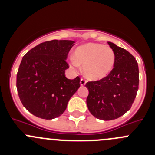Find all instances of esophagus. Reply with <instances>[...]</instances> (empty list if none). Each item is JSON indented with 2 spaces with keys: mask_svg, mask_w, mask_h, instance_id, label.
<instances>
[{
  "mask_svg": "<svg viewBox=\"0 0 155 155\" xmlns=\"http://www.w3.org/2000/svg\"><path fill=\"white\" fill-rule=\"evenodd\" d=\"M85 84H86V80H85V79H83V78H81V79H80V85H82V86H83V85H85Z\"/></svg>",
  "mask_w": 155,
  "mask_h": 155,
  "instance_id": "obj_1",
  "label": "esophagus"
}]
</instances>
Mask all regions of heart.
<instances>
[{
  "instance_id": "obj_1",
  "label": "heart",
  "mask_w": 155,
  "mask_h": 155,
  "mask_svg": "<svg viewBox=\"0 0 155 155\" xmlns=\"http://www.w3.org/2000/svg\"><path fill=\"white\" fill-rule=\"evenodd\" d=\"M70 64L76 68L83 65V73L94 80L101 79L110 73L114 68L115 54L109 46L98 43H87L76 48Z\"/></svg>"
}]
</instances>
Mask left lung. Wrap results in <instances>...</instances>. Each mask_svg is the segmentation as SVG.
<instances>
[{
    "label": "left lung",
    "mask_w": 155,
    "mask_h": 155,
    "mask_svg": "<svg viewBox=\"0 0 155 155\" xmlns=\"http://www.w3.org/2000/svg\"><path fill=\"white\" fill-rule=\"evenodd\" d=\"M115 54L114 68L101 80L87 82L86 100L93 116L110 121L122 116L131 108L139 88V68L135 58L124 48L108 42Z\"/></svg>",
    "instance_id": "8db88e82"
}]
</instances>
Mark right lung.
<instances>
[{
  "mask_svg": "<svg viewBox=\"0 0 155 155\" xmlns=\"http://www.w3.org/2000/svg\"><path fill=\"white\" fill-rule=\"evenodd\" d=\"M72 40H53L37 45L22 58L16 77L21 104L28 112L50 120L64 113L71 97L80 87V78L68 79L66 59Z\"/></svg>",
  "mask_w": 155,
  "mask_h": 155,
  "instance_id": "right-lung-1",
  "label": "right lung"
}]
</instances>
